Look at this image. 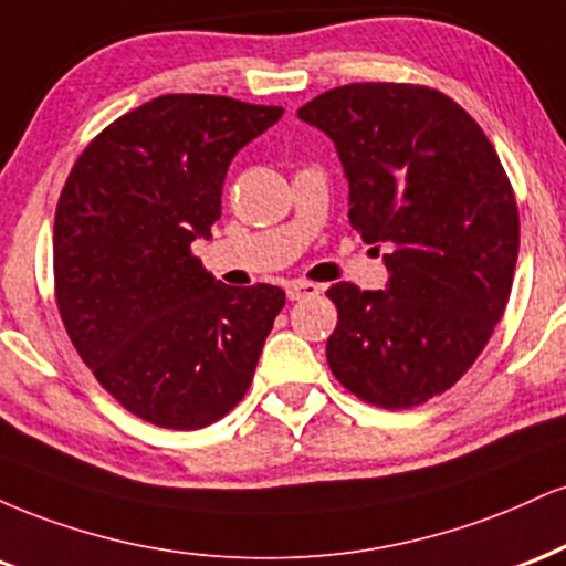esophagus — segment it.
Returning a JSON list of instances; mask_svg holds the SVG:
<instances>
[{
  "mask_svg": "<svg viewBox=\"0 0 566 566\" xmlns=\"http://www.w3.org/2000/svg\"><path fill=\"white\" fill-rule=\"evenodd\" d=\"M321 294V289H317L315 283H307V281H294L285 285V296L291 298V302H298V298H307V296H317Z\"/></svg>",
  "mask_w": 566,
  "mask_h": 566,
  "instance_id": "esophagus-1",
  "label": "esophagus"
}]
</instances>
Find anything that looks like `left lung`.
Masks as SVG:
<instances>
[{
  "label": "left lung",
  "mask_w": 566,
  "mask_h": 566,
  "mask_svg": "<svg viewBox=\"0 0 566 566\" xmlns=\"http://www.w3.org/2000/svg\"><path fill=\"white\" fill-rule=\"evenodd\" d=\"M336 143L349 224L387 249V291L336 283L325 357L363 402L405 410L448 391L506 312L520 209L482 126L423 84L363 82L298 108Z\"/></svg>",
  "instance_id": "obj_1"
}]
</instances>
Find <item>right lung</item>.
Wrapping results in <instances>:
<instances>
[{
    "mask_svg": "<svg viewBox=\"0 0 566 566\" xmlns=\"http://www.w3.org/2000/svg\"><path fill=\"white\" fill-rule=\"evenodd\" d=\"M281 116V105L161 95L105 126L60 192V321L99 387L153 427L228 416L283 310V289H232L192 254L222 214L232 156Z\"/></svg>",
    "mask_w": 566,
    "mask_h": 566,
    "instance_id": "obj_1",
    "label": "right lung"
}]
</instances>
